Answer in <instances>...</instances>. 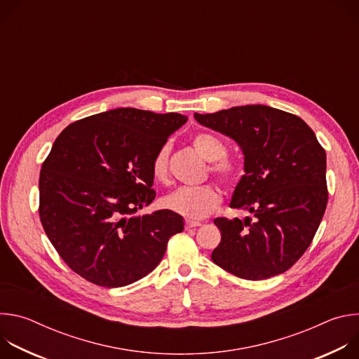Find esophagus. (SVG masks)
<instances>
[{"label":"esophagus","instance_id":"esophagus-1","mask_svg":"<svg viewBox=\"0 0 359 359\" xmlns=\"http://www.w3.org/2000/svg\"><path fill=\"white\" fill-rule=\"evenodd\" d=\"M198 226H201V223H200V222H190V220H187V222H186V230L196 229V227H198Z\"/></svg>","mask_w":359,"mask_h":359}]
</instances>
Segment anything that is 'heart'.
Returning a JSON list of instances; mask_svg holds the SVG:
<instances>
[{
  "label": "heart",
  "mask_w": 359,
  "mask_h": 359,
  "mask_svg": "<svg viewBox=\"0 0 359 359\" xmlns=\"http://www.w3.org/2000/svg\"><path fill=\"white\" fill-rule=\"evenodd\" d=\"M191 143L201 158L208 162H215L212 170L224 184H234L238 176V166L233 161L224 158L227 147L217 136L208 132H201L193 136ZM169 153V146L163 144L158 149L151 159V173L156 180H165L168 177ZM219 203L220 194L217 189L210 184L200 187H182L163 197V206L168 210L189 220H200L208 217L219 206Z\"/></svg>",
  "instance_id": "1"
}]
</instances>
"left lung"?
Returning <instances> with one entry per match:
<instances>
[{"instance_id":"1","label":"left lung","mask_w":359,"mask_h":359,"mask_svg":"<svg viewBox=\"0 0 359 359\" xmlns=\"http://www.w3.org/2000/svg\"><path fill=\"white\" fill-rule=\"evenodd\" d=\"M194 119L241 149L244 175L230 208L252 215L215 219L222 241L213 263L245 280L287 271L311 244L328 201L327 155L316 133L301 118L267 105L194 114Z\"/></svg>"}]
</instances>
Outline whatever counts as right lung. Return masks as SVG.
Here are the masks:
<instances>
[{"instance_id":"add662e5","label":"right lung","mask_w":359,"mask_h":359,"mask_svg":"<svg viewBox=\"0 0 359 359\" xmlns=\"http://www.w3.org/2000/svg\"><path fill=\"white\" fill-rule=\"evenodd\" d=\"M186 122L180 114L118 108L74 122L57 137L39 175V219L76 274L116 288L158 267L183 217L136 212L156 197L153 156Z\"/></svg>"}]
</instances>
